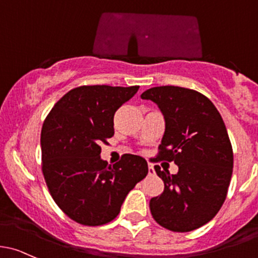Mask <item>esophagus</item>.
I'll use <instances>...</instances> for the list:
<instances>
[{
	"mask_svg": "<svg viewBox=\"0 0 258 258\" xmlns=\"http://www.w3.org/2000/svg\"><path fill=\"white\" fill-rule=\"evenodd\" d=\"M148 173H150L151 175H153L154 173H156V172H154V168H153V165H152V164L148 165Z\"/></svg>",
	"mask_w": 258,
	"mask_h": 258,
	"instance_id": "34e87169",
	"label": "esophagus"
}]
</instances>
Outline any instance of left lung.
<instances>
[{"label": "left lung", "instance_id": "left-lung-1", "mask_svg": "<svg viewBox=\"0 0 258 258\" xmlns=\"http://www.w3.org/2000/svg\"><path fill=\"white\" fill-rule=\"evenodd\" d=\"M158 105L165 132L154 162H174L169 174L154 165L164 190L150 200L152 218L164 229L188 232L218 214L234 167L232 146L221 115L205 95L180 86H156L141 95Z\"/></svg>", "mask_w": 258, "mask_h": 258}]
</instances>
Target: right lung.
Here are the masks:
<instances>
[{
  "label": "right lung",
  "instance_id": "add662e5",
  "mask_svg": "<svg viewBox=\"0 0 258 258\" xmlns=\"http://www.w3.org/2000/svg\"><path fill=\"white\" fill-rule=\"evenodd\" d=\"M138 88L78 86L43 122V177L55 204L78 224L112 221L126 195L147 175V162L136 154H123L113 165L100 158L101 145L113 136V115Z\"/></svg>",
  "mask_w": 258,
  "mask_h": 258
}]
</instances>
